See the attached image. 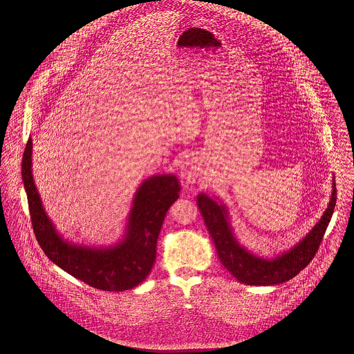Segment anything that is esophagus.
I'll list each match as a JSON object with an SVG mask.
<instances>
[{
    "mask_svg": "<svg viewBox=\"0 0 354 354\" xmlns=\"http://www.w3.org/2000/svg\"><path fill=\"white\" fill-rule=\"evenodd\" d=\"M181 178L184 183H195L199 176V169L192 160H185L181 165Z\"/></svg>",
    "mask_w": 354,
    "mask_h": 354,
    "instance_id": "esophagus-1",
    "label": "esophagus"
}]
</instances>
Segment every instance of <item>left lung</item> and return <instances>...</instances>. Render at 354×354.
Listing matches in <instances>:
<instances>
[{
  "label": "left lung",
  "mask_w": 354,
  "mask_h": 354,
  "mask_svg": "<svg viewBox=\"0 0 354 354\" xmlns=\"http://www.w3.org/2000/svg\"><path fill=\"white\" fill-rule=\"evenodd\" d=\"M198 207L204 218V223L215 244L216 253L225 268L240 282L254 286H268L283 283L304 270L317 252L326 229L331 221L335 203L337 188L333 183L331 201L322 219L303 240L290 251L278 254L275 259H263L247 251L240 245L229 223L227 209L209 196L201 194Z\"/></svg>",
  "instance_id": "left-lung-1"
}]
</instances>
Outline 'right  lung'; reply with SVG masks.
<instances>
[{"mask_svg":"<svg viewBox=\"0 0 354 354\" xmlns=\"http://www.w3.org/2000/svg\"><path fill=\"white\" fill-rule=\"evenodd\" d=\"M31 155L30 138L23 153L21 177L34 233L45 254L72 277L100 290L122 292L142 283L151 272L165 215L178 199V178L174 174L152 176L139 187L120 243L106 248L80 247L65 241L46 215L32 178Z\"/></svg>","mask_w":354,"mask_h":354,"instance_id":"right-lung-1","label":"right lung"}]
</instances>
